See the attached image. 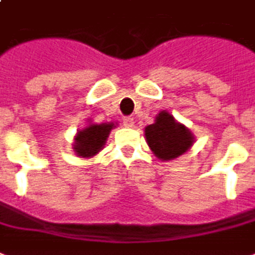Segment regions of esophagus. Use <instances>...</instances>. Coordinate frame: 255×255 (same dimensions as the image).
I'll use <instances>...</instances> for the list:
<instances>
[{"mask_svg": "<svg viewBox=\"0 0 255 255\" xmlns=\"http://www.w3.org/2000/svg\"><path fill=\"white\" fill-rule=\"evenodd\" d=\"M122 124H124L125 128H133V125H134V120H133L131 117H124Z\"/></svg>", "mask_w": 255, "mask_h": 255, "instance_id": "esophagus-1", "label": "esophagus"}]
</instances>
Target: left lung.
<instances>
[{
  "mask_svg": "<svg viewBox=\"0 0 255 255\" xmlns=\"http://www.w3.org/2000/svg\"><path fill=\"white\" fill-rule=\"evenodd\" d=\"M145 137L152 152L161 160H172L193 145L190 131L166 111L156 117L155 124L146 126Z\"/></svg>",
  "mask_w": 255,
  "mask_h": 255,
  "instance_id": "obj_1",
  "label": "left lung"
}]
</instances>
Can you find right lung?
I'll return each mask as SVG.
<instances>
[{
    "label": "right lung",
    "instance_id": "right-lung-1",
    "mask_svg": "<svg viewBox=\"0 0 255 255\" xmlns=\"http://www.w3.org/2000/svg\"><path fill=\"white\" fill-rule=\"evenodd\" d=\"M113 128V124H102L91 125L83 131H79L74 142V150L77 152V155L83 157L96 155L103 148Z\"/></svg>",
    "mask_w": 255,
    "mask_h": 255
}]
</instances>
